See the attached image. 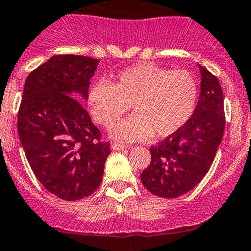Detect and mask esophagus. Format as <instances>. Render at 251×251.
<instances>
[{"label": "esophagus", "instance_id": "1", "mask_svg": "<svg viewBox=\"0 0 251 251\" xmlns=\"http://www.w3.org/2000/svg\"><path fill=\"white\" fill-rule=\"evenodd\" d=\"M111 148H112L113 150H122V149L128 148V145H126V144H122V143H112Z\"/></svg>", "mask_w": 251, "mask_h": 251}]
</instances>
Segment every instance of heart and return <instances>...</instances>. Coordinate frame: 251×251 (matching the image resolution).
Here are the masks:
<instances>
[{
  "label": "heart",
  "mask_w": 251,
  "mask_h": 251,
  "mask_svg": "<svg viewBox=\"0 0 251 251\" xmlns=\"http://www.w3.org/2000/svg\"><path fill=\"white\" fill-rule=\"evenodd\" d=\"M198 100V81L187 69L153 63L126 68L115 84L98 81L90 88L88 103L94 120L105 126L115 125L133 103L135 115L121 121L112 134L121 140L173 135L187 125Z\"/></svg>",
  "instance_id": "b5f03b06"
}]
</instances>
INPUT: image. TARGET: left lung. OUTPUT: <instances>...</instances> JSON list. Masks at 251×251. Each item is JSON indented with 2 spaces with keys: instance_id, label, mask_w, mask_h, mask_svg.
<instances>
[{
  "instance_id": "left-lung-1",
  "label": "left lung",
  "mask_w": 251,
  "mask_h": 251,
  "mask_svg": "<svg viewBox=\"0 0 251 251\" xmlns=\"http://www.w3.org/2000/svg\"><path fill=\"white\" fill-rule=\"evenodd\" d=\"M200 96L187 125L150 148L151 162L141 172L153 195L177 198L197 187L209 172L225 130L223 94L218 79L199 64Z\"/></svg>"
}]
</instances>
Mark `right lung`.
I'll return each instance as SVG.
<instances>
[{
    "instance_id": "add662e5",
    "label": "right lung",
    "mask_w": 251,
    "mask_h": 251,
    "mask_svg": "<svg viewBox=\"0 0 251 251\" xmlns=\"http://www.w3.org/2000/svg\"><path fill=\"white\" fill-rule=\"evenodd\" d=\"M99 59L56 54L30 72L18 110V134L34 175L68 201L95 192L111 153L110 141L84 108Z\"/></svg>"
}]
</instances>
